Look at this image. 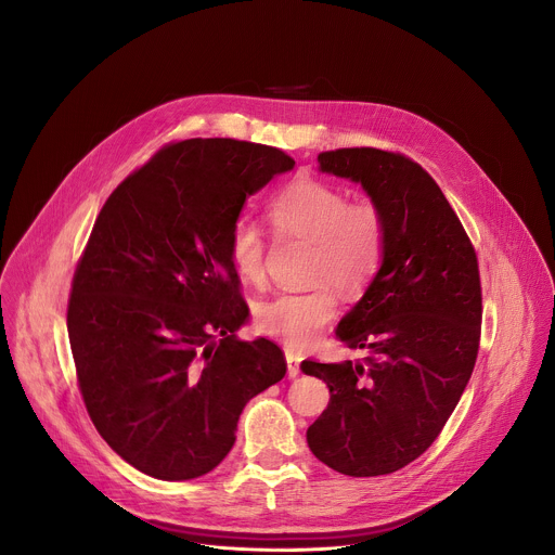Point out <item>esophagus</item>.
<instances>
[{"label": "esophagus", "mask_w": 555, "mask_h": 555, "mask_svg": "<svg viewBox=\"0 0 555 555\" xmlns=\"http://www.w3.org/2000/svg\"><path fill=\"white\" fill-rule=\"evenodd\" d=\"M285 360H287V375L289 377H296L298 373H300V353L298 351H294V349H285Z\"/></svg>", "instance_id": "34e87169"}]
</instances>
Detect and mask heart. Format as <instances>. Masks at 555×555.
I'll return each mask as SVG.
<instances>
[{
    "label": "heart",
    "instance_id": "1",
    "mask_svg": "<svg viewBox=\"0 0 555 555\" xmlns=\"http://www.w3.org/2000/svg\"><path fill=\"white\" fill-rule=\"evenodd\" d=\"M268 217L281 236L311 242V289L281 292L255 311L257 330L302 349L311 345L336 315L343 294H360L377 276L388 246V217L373 197H356L336 184L300 180L279 191ZM228 257L246 283L266 281V236L248 219L234 221L228 234Z\"/></svg>",
    "mask_w": 555,
    "mask_h": 555
}]
</instances>
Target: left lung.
Here are the masks:
<instances>
[{"instance_id":"1","label":"left lung","mask_w":555,"mask_h":555,"mask_svg":"<svg viewBox=\"0 0 555 555\" xmlns=\"http://www.w3.org/2000/svg\"><path fill=\"white\" fill-rule=\"evenodd\" d=\"M319 163L382 204L388 246L336 332L366 358L300 364L332 392L307 443L347 477H379L433 446L467 386L481 343L479 259L439 184L404 153L351 146Z\"/></svg>"}]
</instances>
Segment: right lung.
<instances>
[{"instance_id":"add662e5","label":"right lung","mask_w":555,"mask_h":555,"mask_svg":"<svg viewBox=\"0 0 555 555\" xmlns=\"http://www.w3.org/2000/svg\"><path fill=\"white\" fill-rule=\"evenodd\" d=\"M294 157L232 138L169 142L103 204L76 263L67 334L88 415L135 469L208 474L244 406L283 379L272 340H240L248 315L228 234L248 195Z\"/></svg>"}]
</instances>
